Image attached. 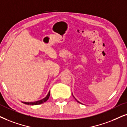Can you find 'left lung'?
Segmentation results:
<instances>
[{
	"label": "left lung",
	"instance_id": "8db88e82",
	"mask_svg": "<svg viewBox=\"0 0 127 127\" xmlns=\"http://www.w3.org/2000/svg\"><path fill=\"white\" fill-rule=\"evenodd\" d=\"M73 97H74V96H73ZM76 100H77V99H76ZM77 102H79V103H81V102H80L79 101H77Z\"/></svg>",
	"mask_w": 127,
	"mask_h": 127
}]
</instances>
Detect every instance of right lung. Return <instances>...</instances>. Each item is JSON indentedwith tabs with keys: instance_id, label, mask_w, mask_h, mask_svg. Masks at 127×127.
<instances>
[{
	"instance_id": "obj_1",
	"label": "right lung",
	"mask_w": 127,
	"mask_h": 127,
	"mask_svg": "<svg viewBox=\"0 0 127 127\" xmlns=\"http://www.w3.org/2000/svg\"><path fill=\"white\" fill-rule=\"evenodd\" d=\"M49 97H50V91L47 94V95H46V97L44 98H43L42 99H40V100L37 101H35V102H22L25 104H27V105H38V104H41L43 103V102L47 101L48 99L49 98Z\"/></svg>"
}]
</instances>
